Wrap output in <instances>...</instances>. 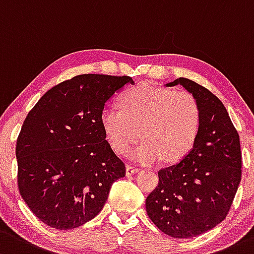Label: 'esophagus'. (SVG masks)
Returning <instances> with one entry per match:
<instances>
[{
    "instance_id": "esophagus-1",
    "label": "esophagus",
    "mask_w": 254,
    "mask_h": 254,
    "mask_svg": "<svg viewBox=\"0 0 254 254\" xmlns=\"http://www.w3.org/2000/svg\"><path fill=\"white\" fill-rule=\"evenodd\" d=\"M137 172H138V169L136 167H134V165H131V164L127 165V176L134 175L135 173H137Z\"/></svg>"
}]
</instances>
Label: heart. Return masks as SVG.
<instances>
[{
  "mask_svg": "<svg viewBox=\"0 0 254 254\" xmlns=\"http://www.w3.org/2000/svg\"><path fill=\"white\" fill-rule=\"evenodd\" d=\"M122 107L102 111L101 124L112 147L125 153L141 136L143 142L129 153L132 161L175 162L192 148L201 125V108L191 92L149 84L127 90Z\"/></svg>",
  "mask_w": 254,
  "mask_h": 254,
  "instance_id": "heart-1",
  "label": "heart"
}]
</instances>
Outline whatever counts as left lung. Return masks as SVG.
Segmentation results:
<instances>
[{
    "mask_svg": "<svg viewBox=\"0 0 254 254\" xmlns=\"http://www.w3.org/2000/svg\"><path fill=\"white\" fill-rule=\"evenodd\" d=\"M180 84L201 108L198 135L180 162L158 172V186L146 198L154 225L175 239L207 233L228 215L241 181L240 137L221 101L190 79Z\"/></svg>",
    "mask_w": 254,
    "mask_h": 254,
    "instance_id": "1",
    "label": "left lung"
}]
</instances>
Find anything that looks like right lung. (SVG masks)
<instances>
[{
    "mask_svg": "<svg viewBox=\"0 0 254 254\" xmlns=\"http://www.w3.org/2000/svg\"><path fill=\"white\" fill-rule=\"evenodd\" d=\"M130 76L82 74L49 90L18 136V188L42 223L69 230L102 210L125 164L106 140L101 114Z\"/></svg>",
    "mask_w": 254,
    "mask_h": 254,
    "instance_id": "1",
    "label": "right lung"
}]
</instances>
